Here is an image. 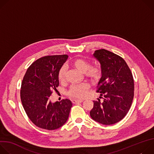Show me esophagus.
Masks as SVG:
<instances>
[{
  "mask_svg": "<svg viewBox=\"0 0 154 154\" xmlns=\"http://www.w3.org/2000/svg\"><path fill=\"white\" fill-rule=\"evenodd\" d=\"M83 101V100H72V103H81V102H82Z\"/></svg>",
  "mask_w": 154,
  "mask_h": 154,
  "instance_id": "1",
  "label": "esophagus"
}]
</instances>
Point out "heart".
<instances>
[{"instance_id": "obj_1", "label": "heart", "mask_w": 154, "mask_h": 154, "mask_svg": "<svg viewBox=\"0 0 154 154\" xmlns=\"http://www.w3.org/2000/svg\"><path fill=\"white\" fill-rule=\"evenodd\" d=\"M71 66L81 73L84 74L85 76L90 80L92 82H98L102 75V69L100 66H91L90 61L82 58H77L72 60ZM66 75V68L62 66L58 72V79L60 82L63 83L65 81ZM89 85L86 83L79 85H72L68 91V95L73 98L82 99L86 96L87 90Z\"/></svg>"}]
</instances>
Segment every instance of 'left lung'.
Returning <instances> with one entry per match:
<instances>
[{
	"label": "left lung",
	"instance_id": "left-lung-1",
	"mask_svg": "<svg viewBox=\"0 0 154 154\" xmlns=\"http://www.w3.org/2000/svg\"><path fill=\"white\" fill-rule=\"evenodd\" d=\"M93 56L102 69L97 92L103 100L93 101L90 116L100 124H114L125 116L131 105L134 96L133 75L125 60L110 51L97 50Z\"/></svg>",
	"mask_w": 154,
	"mask_h": 154
}]
</instances>
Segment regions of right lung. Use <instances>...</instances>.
<instances>
[{
    "instance_id": "1",
    "label": "right lung",
    "mask_w": 154,
    "mask_h": 154,
    "mask_svg": "<svg viewBox=\"0 0 154 154\" xmlns=\"http://www.w3.org/2000/svg\"><path fill=\"white\" fill-rule=\"evenodd\" d=\"M68 55H48L34 61L27 69L20 88V99L24 110L37 127L55 130L67 121L72 102L69 99L52 103L50 100L59 85L58 72Z\"/></svg>"
}]
</instances>
